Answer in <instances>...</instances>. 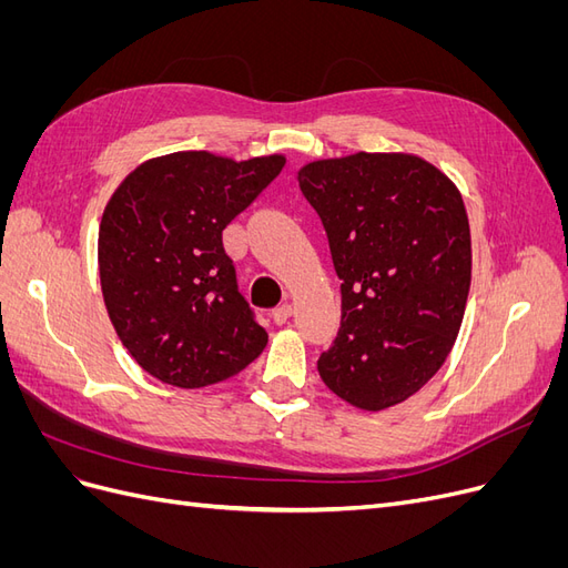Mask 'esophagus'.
<instances>
[{
  "label": "esophagus",
  "mask_w": 568,
  "mask_h": 568,
  "mask_svg": "<svg viewBox=\"0 0 568 568\" xmlns=\"http://www.w3.org/2000/svg\"><path fill=\"white\" fill-rule=\"evenodd\" d=\"M291 313H294V307H291V303H282V305H277L272 311V320L277 322V324H284L291 317Z\"/></svg>",
  "instance_id": "1"
}]
</instances>
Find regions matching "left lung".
Masks as SVG:
<instances>
[{
  "label": "left lung",
  "instance_id": "obj_1",
  "mask_svg": "<svg viewBox=\"0 0 568 568\" xmlns=\"http://www.w3.org/2000/svg\"><path fill=\"white\" fill-rule=\"evenodd\" d=\"M341 280V326L317 359L322 382L355 407L407 400L443 367L471 284V234L457 186L407 153L307 163Z\"/></svg>",
  "mask_w": 568,
  "mask_h": 568
}]
</instances>
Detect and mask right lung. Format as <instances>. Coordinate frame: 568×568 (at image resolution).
<instances>
[{
	"mask_svg": "<svg viewBox=\"0 0 568 568\" xmlns=\"http://www.w3.org/2000/svg\"><path fill=\"white\" fill-rule=\"evenodd\" d=\"M284 163L180 151L142 163L115 189L99 227L101 291L120 341L151 376L180 388L211 386L267 346L239 294L222 230Z\"/></svg>",
	"mask_w": 568,
	"mask_h": 568,
	"instance_id": "1",
	"label": "right lung"
}]
</instances>
